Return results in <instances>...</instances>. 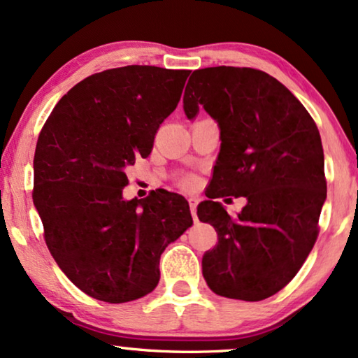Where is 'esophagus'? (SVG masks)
Returning <instances> with one entry per match:
<instances>
[{"instance_id":"esophagus-1","label":"esophagus","mask_w":358,"mask_h":358,"mask_svg":"<svg viewBox=\"0 0 358 358\" xmlns=\"http://www.w3.org/2000/svg\"><path fill=\"white\" fill-rule=\"evenodd\" d=\"M197 205H199L197 197H190L189 199V207H190V213H192L194 222H197Z\"/></svg>"}]
</instances>
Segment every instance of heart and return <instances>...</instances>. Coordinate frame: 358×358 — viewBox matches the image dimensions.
<instances>
[{
	"mask_svg": "<svg viewBox=\"0 0 358 358\" xmlns=\"http://www.w3.org/2000/svg\"><path fill=\"white\" fill-rule=\"evenodd\" d=\"M180 184H182L184 189H194L195 185H197V176L195 174L184 176L182 180H180Z\"/></svg>",
	"mask_w": 358,
	"mask_h": 358,
	"instance_id": "1",
	"label": "heart"
}]
</instances>
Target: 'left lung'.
<instances>
[{
  "instance_id": "1",
  "label": "left lung",
  "mask_w": 358,
  "mask_h": 358,
  "mask_svg": "<svg viewBox=\"0 0 358 358\" xmlns=\"http://www.w3.org/2000/svg\"><path fill=\"white\" fill-rule=\"evenodd\" d=\"M199 106L218 122L222 148L208 200L197 207L218 243L202 259L210 290L261 301L296 275L320 234L326 200L320 130L305 106L275 78L254 68L213 66L192 73L184 112ZM246 196L231 217L213 198Z\"/></svg>"
}]
</instances>
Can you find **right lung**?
<instances>
[{
  "label": "right lung",
  "mask_w": 358,
  "mask_h": 358,
  "mask_svg": "<svg viewBox=\"0 0 358 358\" xmlns=\"http://www.w3.org/2000/svg\"><path fill=\"white\" fill-rule=\"evenodd\" d=\"M189 73L148 65L94 73L57 102L38 135L32 199L43 239L63 273L96 300L153 292L161 254L192 224L182 195L122 199L127 168L151 153Z\"/></svg>",
  "instance_id": "add662e5"
}]
</instances>
